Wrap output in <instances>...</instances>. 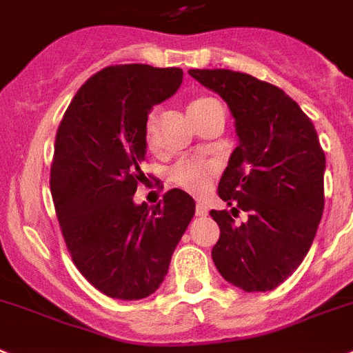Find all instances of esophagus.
<instances>
[{"mask_svg": "<svg viewBox=\"0 0 353 353\" xmlns=\"http://www.w3.org/2000/svg\"><path fill=\"white\" fill-rule=\"evenodd\" d=\"M209 214V207L205 203H196V216H207Z\"/></svg>", "mask_w": 353, "mask_h": 353, "instance_id": "34e87169", "label": "esophagus"}]
</instances>
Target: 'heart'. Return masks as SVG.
I'll use <instances>...</instances> for the list:
<instances>
[{
    "label": "heart",
    "instance_id": "1",
    "mask_svg": "<svg viewBox=\"0 0 353 353\" xmlns=\"http://www.w3.org/2000/svg\"><path fill=\"white\" fill-rule=\"evenodd\" d=\"M218 107H221L218 99L201 96V98L192 99L189 103V116L192 117V121H196L198 117L205 116V114H209L210 110ZM157 123H159V108L153 107L146 114V119H144V139H146L148 144L155 143ZM216 173H218V165L214 164L212 161L188 157V159H180L179 162H174L171 165L170 180L173 185L189 192V194L203 196V194L209 192Z\"/></svg>",
    "mask_w": 353,
    "mask_h": 353
}]
</instances>
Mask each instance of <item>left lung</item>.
Returning a JSON list of instances; mask_svg holds the SVG:
<instances>
[{
  "label": "left lung",
  "instance_id": "8db88e82",
  "mask_svg": "<svg viewBox=\"0 0 353 353\" xmlns=\"http://www.w3.org/2000/svg\"><path fill=\"white\" fill-rule=\"evenodd\" d=\"M218 92L236 119L218 194L232 210H210L219 225L212 261L246 293L271 291L302 264L325 207V153L312 121L276 85L230 69H189ZM246 212L237 225L234 217Z\"/></svg>",
  "mask_w": 353,
  "mask_h": 353
}]
</instances>
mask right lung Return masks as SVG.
Instances as JSON below:
<instances>
[{"mask_svg":"<svg viewBox=\"0 0 353 353\" xmlns=\"http://www.w3.org/2000/svg\"><path fill=\"white\" fill-rule=\"evenodd\" d=\"M182 78L180 68L108 65L78 89L57 130L50 188L60 232L78 271L110 298L155 293L194 216L182 189L152 209L134 203L146 179V114Z\"/></svg>","mask_w":353,"mask_h":353,"instance_id":"add662e5","label":"right lung"}]
</instances>
